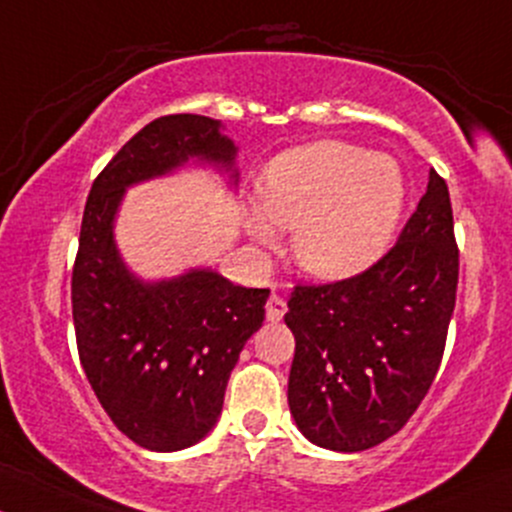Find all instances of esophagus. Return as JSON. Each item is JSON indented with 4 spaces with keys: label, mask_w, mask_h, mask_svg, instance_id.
Listing matches in <instances>:
<instances>
[{
    "label": "esophagus",
    "mask_w": 512,
    "mask_h": 512,
    "mask_svg": "<svg viewBox=\"0 0 512 512\" xmlns=\"http://www.w3.org/2000/svg\"><path fill=\"white\" fill-rule=\"evenodd\" d=\"M286 313V301L282 299V296L272 294L267 299V318L269 320H282V316Z\"/></svg>",
    "instance_id": "esophagus-1"
}]
</instances>
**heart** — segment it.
Instances as JSON below:
<instances>
[{"mask_svg": "<svg viewBox=\"0 0 512 512\" xmlns=\"http://www.w3.org/2000/svg\"><path fill=\"white\" fill-rule=\"evenodd\" d=\"M406 201L396 162L359 145L320 140L269 162L250 230L272 243L267 221L294 228L291 252L318 279H345L367 269L389 245Z\"/></svg>", "mask_w": 512, "mask_h": 512, "instance_id": "obj_1", "label": "heart"}]
</instances>
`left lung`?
<instances>
[{"label": "left lung", "instance_id": "8db88e82", "mask_svg": "<svg viewBox=\"0 0 512 512\" xmlns=\"http://www.w3.org/2000/svg\"><path fill=\"white\" fill-rule=\"evenodd\" d=\"M457 282L452 201L430 170L418 209L372 267L294 286L284 316L296 338L289 408L308 440L362 452L411 420L445 355Z\"/></svg>", "mask_w": 512, "mask_h": 512}]
</instances>
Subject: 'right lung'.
Returning <instances> with one entry per match:
<instances>
[{"instance_id": "obj_1", "label": "right lung", "mask_w": 512, "mask_h": 512, "mask_svg": "<svg viewBox=\"0 0 512 512\" xmlns=\"http://www.w3.org/2000/svg\"><path fill=\"white\" fill-rule=\"evenodd\" d=\"M221 123L199 114L150 121L97 174L87 196L75 267L72 320L89 386L114 425L153 452L192 447L216 425L228 376L265 320L269 289H245L216 272L140 284L114 245L123 189L192 155L230 165Z\"/></svg>"}]
</instances>
